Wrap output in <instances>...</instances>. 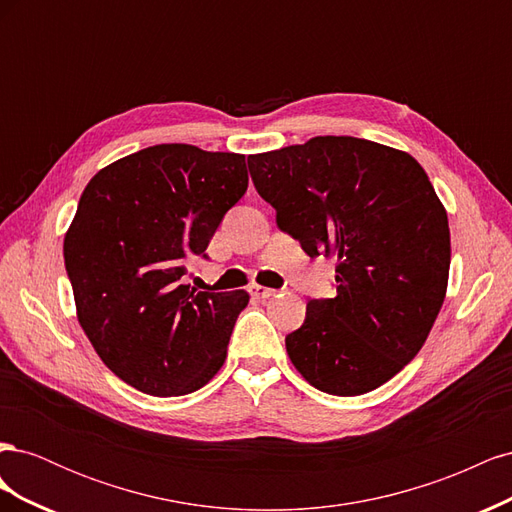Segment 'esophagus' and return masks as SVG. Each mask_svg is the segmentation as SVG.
Instances as JSON below:
<instances>
[{"mask_svg": "<svg viewBox=\"0 0 512 512\" xmlns=\"http://www.w3.org/2000/svg\"><path fill=\"white\" fill-rule=\"evenodd\" d=\"M250 292L254 294V297H258V299H269V297H273L275 294V290L273 288H265V286H250Z\"/></svg>", "mask_w": 512, "mask_h": 512, "instance_id": "34e87169", "label": "esophagus"}]
</instances>
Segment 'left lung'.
I'll return each mask as SVG.
<instances>
[{
    "label": "left lung",
    "mask_w": 512,
    "mask_h": 512,
    "mask_svg": "<svg viewBox=\"0 0 512 512\" xmlns=\"http://www.w3.org/2000/svg\"><path fill=\"white\" fill-rule=\"evenodd\" d=\"M247 166L280 230L309 258H337V297L309 301L286 335L292 365L329 395L378 389L423 348L446 297L451 230L423 166L354 136H316Z\"/></svg>",
    "instance_id": "obj_1"
}]
</instances>
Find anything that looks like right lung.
Segmentation results:
<instances>
[{
    "instance_id": "right-lung-1",
    "label": "right lung",
    "mask_w": 512,
    "mask_h": 512,
    "mask_svg": "<svg viewBox=\"0 0 512 512\" xmlns=\"http://www.w3.org/2000/svg\"><path fill=\"white\" fill-rule=\"evenodd\" d=\"M245 190L241 153L181 143L136 151L87 183L64 239L76 316L134 389L188 395L224 365L250 294L196 292L183 275Z\"/></svg>"
}]
</instances>
